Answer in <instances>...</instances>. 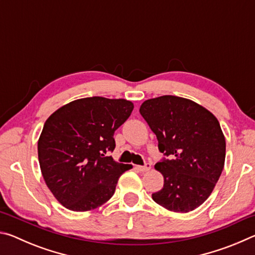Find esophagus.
<instances>
[{
    "instance_id": "obj_1",
    "label": "esophagus",
    "mask_w": 255,
    "mask_h": 255,
    "mask_svg": "<svg viewBox=\"0 0 255 255\" xmlns=\"http://www.w3.org/2000/svg\"><path fill=\"white\" fill-rule=\"evenodd\" d=\"M137 169L140 172H147L150 170V164H145L144 166H137Z\"/></svg>"
}]
</instances>
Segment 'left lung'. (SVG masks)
Wrapping results in <instances>:
<instances>
[{
    "label": "left lung",
    "mask_w": 255,
    "mask_h": 255,
    "mask_svg": "<svg viewBox=\"0 0 255 255\" xmlns=\"http://www.w3.org/2000/svg\"><path fill=\"white\" fill-rule=\"evenodd\" d=\"M140 115L170 156L155 164L164 185L153 200L174 213H189L208 199L225 164L226 140L217 118L185 98L162 96L141 103Z\"/></svg>",
    "instance_id": "8db88e82"
}]
</instances>
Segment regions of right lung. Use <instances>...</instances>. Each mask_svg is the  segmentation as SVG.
I'll return each instance as SVG.
<instances>
[{"instance_id": "obj_1", "label": "right lung", "mask_w": 255, "mask_h": 255, "mask_svg": "<svg viewBox=\"0 0 255 255\" xmlns=\"http://www.w3.org/2000/svg\"><path fill=\"white\" fill-rule=\"evenodd\" d=\"M133 103L92 97L60 107L46 120L38 139V158L47 187L65 208L88 211L114 196L131 164L116 162L114 133L126 122Z\"/></svg>"}]
</instances>
